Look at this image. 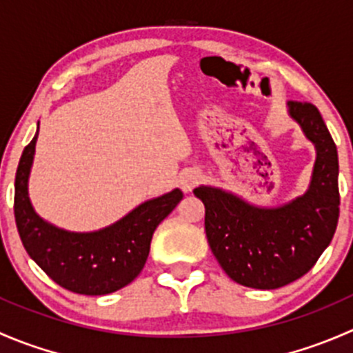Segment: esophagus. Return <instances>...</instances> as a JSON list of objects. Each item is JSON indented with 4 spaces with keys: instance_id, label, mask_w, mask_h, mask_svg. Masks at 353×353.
<instances>
[{
    "instance_id": "34e87169",
    "label": "esophagus",
    "mask_w": 353,
    "mask_h": 353,
    "mask_svg": "<svg viewBox=\"0 0 353 353\" xmlns=\"http://www.w3.org/2000/svg\"><path fill=\"white\" fill-rule=\"evenodd\" d=\"M199 179H201V176H199L196 170H188V172H184L183 177H181V188H183L184 193L193 191V188L199 183Z\"/></svg>"
}]
</instances>
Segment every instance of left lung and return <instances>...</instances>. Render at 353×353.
I'll use <instances>...</instances> for the list:
<instances>
[{"label": "left lung", "instance_id": "1", "mask_svg": "<svg viewBox=\"0 0 353 353\" xmlns=\"http://www.w3.org/2000/svg\"><path fill=\"white\" fill-rule=\"evenodd\" d=\"M288 114L314 143L309 190L276 208L249 205L219 188L193 191L205 205V232L223 272L244 287L272 290L304 276L334 236L340 215L338 152L311 102H288Z\"/></svg>", "mask_w": 353, "mask_h": 353}]
</instances>
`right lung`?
Listing matches in <instances>:
<instances>
[{"mask_svg":"<svg viewBox=\"0 0 353 353\" xmlns=\"http://www.w3.org/2000/svg\"><path fill=\"white\" fill-rule=\"evenodd\" d=\"M37 133L25 147L15 176V222L25 251L54 280L74 294L105 295L133 282L147 263L159 223L183 199L174 190L148 199L126 216L97 232H68L35 213L28 199V174Z\"/></svg>","mask_w":353,"mask_h":353,"instance_id":"obj_1","label":"right lung"}]
</instances>
